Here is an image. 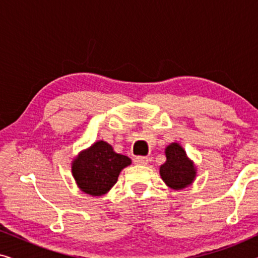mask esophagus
I'll use <instances>...</instances> for the list:
<instances>
[{
  "label": "esophagus",
  "mask_w": 258,
  "mask_h": 258,
  "mask_svg": "<svg viewBox=\"0 0 258 258\" xmlns=\"http://www.w3.org/2000/svg\"><path fill=\"white\" fill-rule=\"evenodd\" d=\"M148 162H149V158L144 157V156H136L134 158V163L139 164V165H147Z\"/></svg>",
  "instance_id": "obj_1"
}]
</instances>
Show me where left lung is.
Masks as SVG:
<instances>
[{"label": "left lung", "instance_id": "8db88e82", "mask_svg": "<svg viewBox=\"0 0 258 258\" xmlns=\"http://www.w3.org/2000/svg\"><path fill=\"white\" fill-rule=\"evenodd\" d=\"M167 161L161 165L160 175L169 188L184 189L196 177V167L189 160L184 149L178 143H171L165 148Z\"/></svg>", "mask_w": 258, "mask_h": 258}]
</instances>
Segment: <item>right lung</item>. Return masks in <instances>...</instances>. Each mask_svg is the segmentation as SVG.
<instances>
[{
  "instance_id": "add662e5",
  "label": "right lung",
  "mask_w": 258,
  "mask_h": 258,
  "mask_svg": "<svg viewBox=\"0 0 258 258\" xmlns=\"http://www.w3.org/2000/svg\"><path fill=\"white\" fill-rule=\"evenodd\" d=\"M130 164L132 160L128 156L115 153L104 141H97L74 158L72 172L83 192L102 196L115 185L122 169Z\"/></svg>"
}]
</instances>
